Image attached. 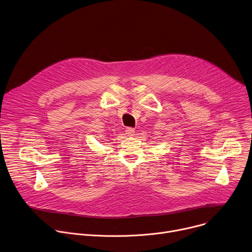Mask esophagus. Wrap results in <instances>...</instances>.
<instances>
[{
	"instance_id": "esophagus-1",
	"label": "esophagus",
	"mask_w": 252,
	"mask_h": 252,
	"mask_svg": "<svg viewBox=\"0 0 252 252\" xmlns=\"http://www.w3.org/2000/svg\"><path fill=\"white\" fill-rule=\"evenodd\" d=\"M126 134H127V136H129V137L134 136V135H135V129H133V128H127V129H126Z\"/></svg>"
}]
</instances>
